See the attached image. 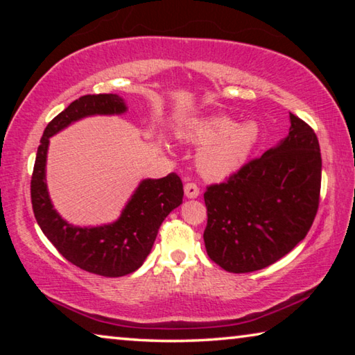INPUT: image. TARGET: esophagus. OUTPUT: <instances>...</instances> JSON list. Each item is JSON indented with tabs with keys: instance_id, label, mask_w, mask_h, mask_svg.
Here are the masks:
<instances>
[{
	"instance_id": "esophagus-1",
	"label": "esophagus",
	"mask_w": 355,
	"mask_h": 355,
	"mask_svg": "<svg viewBox=\"0 0 355 355\" xmlns=\"http://www.w3.org/2000/svg\"><path fill=\"white\" fill-rule=\"evenodd\" d=\"M199 194H200V189H199V186H197L196 183L189 182V183L184 184V196L188 197V199H197V197H199Z\"/></svg>"
}]
</instances>
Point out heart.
<instances>
[{
  "mask_svg": "<svg viewBox=\"0 0 355 355\" xmlns=\"http://www.w3.org/2000/svg\"><path fill=\"white\" fill-rule=\"evenodd\" d=\"M182 136L203 146L199 153L202 175L213 180L230 177L248 163L260 141V127L255 120L236 125L225 116L196 120Z\"/></svg>",
  "mask_w": 355,
  "mask_h": 355,
  "instance_id": "heart-1",
  "label": "heart"
}]
</instances>
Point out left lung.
<instances>
[{
	"label": "left lung",
	"instance_id": "left-lung-1",
	"mask_svg": "<svg viewBox=\"0 0 355 355\" xmlns=\"http://www.w3.org/2000/svg\"><path fill=\"white\" fill-rule=\"evenodd\" d=\"M290 122L284 141L203 194L207 254L228 272L275 263L313 224L321 191L320 142L302 119L290 112Z\"/></svg>",
	"mask_w": 355,
	"mask_h": 355
}]
</instances>
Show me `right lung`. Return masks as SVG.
<instances>
[{
    "label": "right lung",
    "instance_id": "add662e5",
    "mask_svg": "<svg viewBox=\"0 0 355 355\" xmlns=\"http://www.w3.org/2000/svg\"><path fill=\"white\" fill-rule=\"evenodd\" d=\"M125 111V100L116 94L84 95L71 101L46 125L31 178L33 211L44 235L65 260L103 277H122L142 266L166 216L183 202L182 180L175 172L158 180H142L116 222L98 227H75L53 208L45 180L46 153L50 137L76 120Z\"/></svg>",
    "mask_w": 355,
    "mask_h": 355
}]
</instances>
